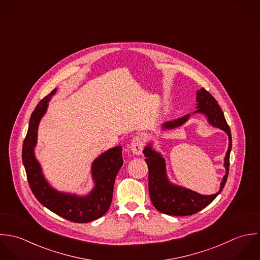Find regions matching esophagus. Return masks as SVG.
Listing matches in <instances>:
<instances>
[{"label": "esophagus", "mask_w": 260, "mask_h": 260, "mask_svg": "<svg viewBox=\"0 0 260 260\" xmlns=\"http://www.w3.org/2000/svg\"><path fill=\"white\" fill-rule=\"evenodd\" d=\"M131 151L134 155H142L143 150H144V143L142 141L141 138L139 137H135L131 143Z\"/></svg>", "instance_id": "34e87169"}]
</instances>
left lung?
<instances>
[{"mask_svg":"<svg viewBox=\"0 0 260 260\" xmlns=\"http://www.w3.org/2000/svg\"><path fill=\"white\" fill-rule=\"evenodd\" d=\"M197 110L194 113H203L207 117L208 122L224 131L229 138V146L224 157V167L226 174L220 184V189L216 194L202 195L190 189L171 183L167 176L166 160L162 156L152 148V144L145 147L144 155L149 168V193L153 205L157 211L172 216H188L196 214L208 205L221 193L223 190L229 172V157L232 148L231 132L224 113L217 101L205 90L201 88L197 91ZM190 118V114L168 121L161 125V129H174L183 125Z\"/></svg>","mask_w":260,"mask_h":260,"instance_id":"obj_1","label":"left lung"}]
</instances>
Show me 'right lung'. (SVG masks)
Returning <instances> with one entry per match:
<instances>
[{"instance_id": "add662e5", "label": "right lung", "mask_w": 260, "mask_h": 260, "mask_svg": "<svg viewBox=\"0 0 260 260\" xmlns=\"http://www.w3.org/2000/svg\"><path fill=\"white\" fill-rule=\"evenodd\" d=\"M56 88L44 98L31 114L27 136L23 143L22 159L26 170L29 186L36 199L53 213L75 223H87L99 219L107 212L112 200L115 177L121 168L122 148L120 146L107 150L98 156L91 166L94 187L85 196L59 192L45 179L41 165L35 156L38 126L46 113L48 103L56 93Z\"/></svg>"}]
</instances>
